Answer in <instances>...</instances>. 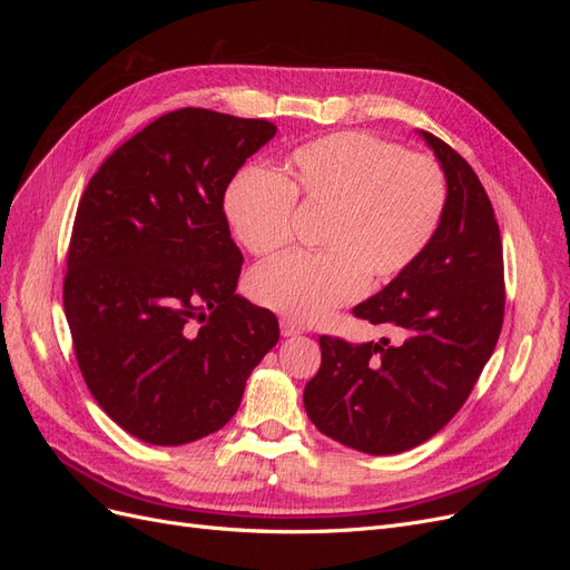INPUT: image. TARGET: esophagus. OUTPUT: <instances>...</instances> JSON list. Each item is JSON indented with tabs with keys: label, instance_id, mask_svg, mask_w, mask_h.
<instances>
[{
	"label": "esophagus",
	"instance_id": "1",
	"mask_svg": "<svg viewBox=\"0 0 570 570\" xmlns=\"http://www.w3.org/2000/svg\"><path fill=\"white\" fill-rule=\"evenodd\" d=\"M281 333H283V337H295V335H302V333H304V327L297 325L295 321L283 318V321H281Z\"/></svg>",
	"mask_w": 570,
	"mask_h": 570
}]
</instances>
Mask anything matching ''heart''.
<instances>
[{"mask_svg": "<svg viewBox=\"0 0 570 570\" xmlns=\"http://www.w3.org/2000/svg\"><path fill=\"white\" fill-rule=\"evenodd\" d=\"M323 209L316 245L292 252L249 275V295L285 318L312 323L366 287L404 273L433 243L446 209L442 168L381 137L342 130L287 154L283 174L262 166L235 170L223 212L254 256L281 252L292 216Z\"/></svg>", "mask_w": 570, "mask_h": 570, "instance_id": "b5f03b06", "label": "heart"}]
</instances>
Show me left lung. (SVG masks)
I'll use <instances>...</instances> for the list:
<instances>
[{
  "mask_svg": "<svg viewBox=\"0 0 570 570\" xmlns=\"http://www.w3.org/2000/svg\"><path fill=\"white\" fill-rule=\"evenodd\" d=\"M446 180L433 243L354 316L400 335L352 344L321 335L304 409L323 435L373 456L400 454L454 419L490 361L504 321L502 235L485 187L425 130Z\"/></svg>",
  "mask_w": 570,
  "mask_h": 570,
  "instance_id": "8db88e82",
  "label": "left lung"
}]
</instances>
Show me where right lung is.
<instances>
[{"label": "right lung", "mask_w": 570, "mask_h": 570, "mask_svg": "<svg viewBox=\"0 0 570 570\" xmlns=\"http://www.w3.org/2000/svg\"><path fill=\"white\" fill-rule=\"evenodd\" d=\"M275 130L170 111L120 145L78 204L63 312L85 383L137 440L216 433L281 337L268 308L235 295L243 252L223 212L228 180Z\"/></svg>", "instance_id": "1"}]
</instances>
